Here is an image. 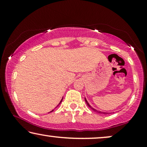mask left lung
<instances>
[{
	"label": "left lung",
	"mask_w": 147,
	"mask_h": 147,
	"mask_svg": "<svg viewBox=\"0 0 147 147\" xmlns=\"http://www.w3.org/2000/svg\"><path fill=\"white\" fill-rule=\"evenodd\" d=\"M85 101H86V104H87V105L88 106V107L89 108H91V109L93 110V111H94V112H97V113H100V114H108L109 113H108V112H101V111H99V110H96L95 108H92L91 106L90 105V104L88 103V101H87V100L86 99V98H85Z\"/></svg>",
	"instance_id": "8db88e82"
}]
</instances>
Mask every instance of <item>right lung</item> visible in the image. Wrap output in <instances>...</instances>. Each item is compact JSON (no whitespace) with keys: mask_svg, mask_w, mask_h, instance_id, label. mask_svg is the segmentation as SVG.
<instances>
[{"mask_svg":"<svg viewBox=\"0 0 147 147\" xmlns=\"http://www.w3.org/2000/svg\"><path fill=\"white\" fill-rule=\"evenodd\" d=\"M62 100H63V98H62V99H61V101H60V102H59V104H58V105L57 106H57H59V104L61 103ZM57 107H56V108H57ZM53 110H51V112H53Z\"/></svg>","mask_w":147,"mask_h":147,"instance_id":"1","label":"right lung"}]
</instances>
